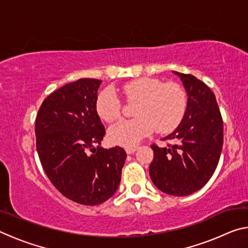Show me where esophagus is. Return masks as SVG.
<instances>
[{
	"label": "esophagus",
	"instance_id": "esophagus-1",
	"mask_svg": "<svg viewBox=\"0 0 248 248\" xmlns=\"http://www.w3.org/2000/svg\"><path fill=\"white\" fill-rule=\"evenodd\" d=\"M136 150H137V146H127V148H125V152L128 154H132L136 152Z\"/></svg>",
	"mask_w": 248,
	"mask_h": 248
}]
</instances>
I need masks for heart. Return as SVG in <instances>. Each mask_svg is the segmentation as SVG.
<instances>
[{
  "instance_id": "1",
  "label": "heart",
  "mask_w": 248,
  "mask_h": 248,
  "mask_svg": "<svg viewBox=\"0 0 248 248\" xmlns=\"http://www.w3.org/2000/svg\"><path fill=\"white\" fill-rule=\"evenodd\" d=\"M128 102L139 100L134 108L137 118L123 120L109 129L112 143L132 146L156 129L159 133L173 131L182 123L187 111L188 97L178 83L143 77L121 86ZM96 111L106 123H114L123 116V103L111 89L100 92L96 99Z\"/></svg>"
}]
</instances>
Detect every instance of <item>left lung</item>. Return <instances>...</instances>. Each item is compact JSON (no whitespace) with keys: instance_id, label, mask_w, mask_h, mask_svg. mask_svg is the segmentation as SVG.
Wrapping results in <instances>:
<instances>
[{"instance_id":"obj_1","label":"left lung","mask_w":248,"mask_h":248,"mask_svg":"<svg viewBox=\"0 0 248 248\" xmlns=\"http://www.w3.org/2000/svg\"><path fill=\"white\" fill-rule=\"evenodd\" d=\"M173 72L182 78L188 95L184 119L165 137L166 148L152 144L150 177L159 190L171 196H188L209 182L223 146V119L216 95L191 74Z\"/></svg>"}]
</instances>
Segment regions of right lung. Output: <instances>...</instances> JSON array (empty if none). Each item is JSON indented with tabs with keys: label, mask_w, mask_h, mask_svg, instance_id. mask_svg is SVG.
<instances>
[{
	"label": "right lung",
	"mask_w": 248,
	"mask_h": 248,
	"mask_svg": "<svg viewBox=\"0 0 248 248\" xmlns=\"http://www.w3.org/2000/svg\"><path fill=\"white\" fill-rule=\"evenodd\" d=\"M102 81L79 78L54 91L36 117V148L46 175L66 198L84 205L115 194L127 153L99 145L106 130L96 111Z\"/></svg>",
	"instance_id": "obj_1"
}]
</instances>
